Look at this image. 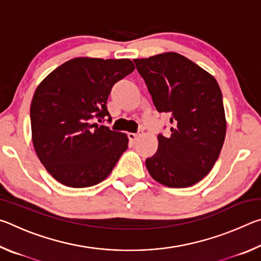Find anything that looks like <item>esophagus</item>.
Returning a JSON list of instances; mask_svg holds the SVG:
<instances>
[{"instance_id": "obj_1", "label": "esophagus", "mask_w": 261, "mask_h": 261, "mask_svg": "<svg viewBox=\"0 0 261 261\" xmlns=\"http://www.w3.org/2000/svg\"><path fill=\"white\" fill-rule=\"evenodd\" d=\"M141 135H143V131H138L137 134H129L127 135V137H129V140L131 141V143H135V141L138 139V137H140Z\"/></svg>"}]
</instances>
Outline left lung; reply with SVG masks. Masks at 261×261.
Wrapping results in <instances>:
<instances>
[{"instance_id":"left-lung-1","label":"left lung","mask_w":261,"mask_h":261,"mask_svg":"<svg viewBox=\"0 0 261 261\" xmlns=\"http://www.w3.org/2000/svg\"><path fill=\"white\" fill-rule=\"evenodd\" d=\"M159 113L170 115L169 136L146 159L148 173L169 188H188L210 173L226 137L220 86L213 76L177 53L134 60Z\"/></svg>"}]
</instances>
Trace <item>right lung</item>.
Instances as JSON below:
<instances>
[{"instance_id":"obj_1","label":"right lung","mask_w":261,"mask_h":261,"mask_svg":"<svg viewBox=\"0 0 261 261\" xmlns=\"http://www.w3.org/2000/svg\"><path fill=\"white\" fill-rule=\"evenodd\" d=\"M130 60L78 59L65 62L38 86L31 103L32 140L53 177L71 188L100 183L127 148V137L102 125L112 122L107 99L130 74ZM96 118L101 125L94 123Z\"/></svg>"}]
</instances>
